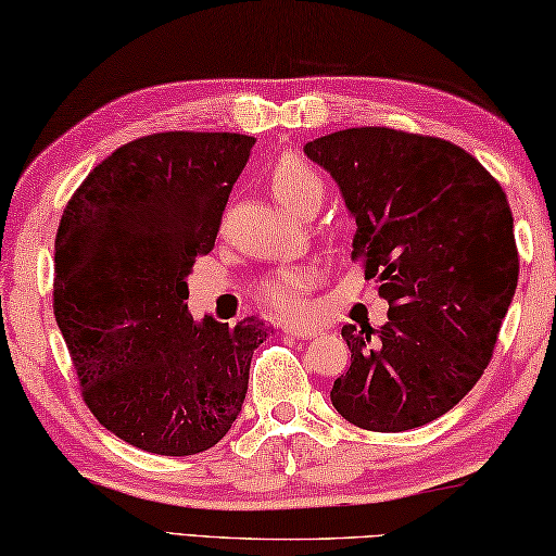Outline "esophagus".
<instances>
[{
    "instance_id": "1",
    "label": "esophagus",
    "mask_w": 556,
    "mask_h": 556,
    "mask_svg": "<svg viewBox=\"0 0 556 556\" xmlns=\"http://www.w3.org/2000/svg\"><path fill=\"white\" fill-rule=\"evenodd\" d=\"M283 332H286V334H290V338H295V340H313V338H317V330H315V327L286 325V327H283Z\"/></svg>"
}]
</instances>
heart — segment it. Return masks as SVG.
<instances>
[{
	"instance_id": "b5f03b06",
	"label": "heart",
	"mask_w": 556,
	"mask_h": 556,
	"mask_svg": "<svg viewBox=\"0 0 556 556\" xmlns=\"http://www.w3.org/2000/svg\"><path fill=\"white\" fill-rule=\"evenodd\" d=\"M270 187L276 197L293 212L317 206L325 194L320 172L298 154H280L270 167ZM317 283V268L313 263H295L276 270L263 280L258 295L263 303L286 317H300L307 311V293Z\"/></svg>"
}]
</instances>
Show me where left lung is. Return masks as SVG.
Segmentation results:
<instances>
[{
  "instance_id": "left-lung-1",
  "label": "left lung",
  "mask_w": 556,
  "mask_h": 556,
  "mask_svg": "<svg viewBox=\"0 0 556 556\" xmlns=\"http://www.w3.org/2000/svg\"><path fill=\"white\" fill-rule=\"evenodd\" d=\"M357 222L352 261L389 303L387 323L344 325L350 369L332 406L399 433L451 412L483 375L520 258L495 177L458 144L391 127H350L305 144Z\"/></svg>"
}]
</instances>
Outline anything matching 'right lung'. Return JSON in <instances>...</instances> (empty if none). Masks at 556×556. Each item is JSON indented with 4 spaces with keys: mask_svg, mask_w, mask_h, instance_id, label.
I'll use <instances>...</instances> for the list:
<instances>
[{
    "mask_svg": "<svg viewBox=\"0 0 556 556\" xmlns=\"http://www.w3.org/2000/svg\"><path fill=\"white\" fill-rule=\"evenodd\" d=\"M256 138L154 132L117 148L63 208L53 315L100 424L157 456H194L229 433L263 320L187 311V276L214 249Z\"/></svg>",
    "mask_w": 556,
    "mask_h": 556,
    "instance_id": "right-lung-1",
    "label": "right lung"
}]
</instances>
